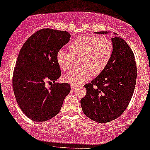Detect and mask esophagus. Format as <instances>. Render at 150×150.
<instances>
[{"mask_svg": "<svg viewBox=\"0 0 150 150\" xmlns=\"http://www.w3.org/2000/svg\"><path fill=\"white\" fill-rule=\"evenodd\" d=\"M76 88H77V86H75V85H71V89H72V90H75V89Z\"/></svg>", "mask_w": 150, "mask_h": 150, "instance_id": "obj_1", "label": "esophagus"}]
</instances>
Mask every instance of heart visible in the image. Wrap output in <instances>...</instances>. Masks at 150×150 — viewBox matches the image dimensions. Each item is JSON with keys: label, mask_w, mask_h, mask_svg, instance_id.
I'll list each match as a JSON object with an SVG mask.
<instances>
[{"label": "heart", "mask_w": 150, "mask_h": 150, "mask_svg": "<svg viewBox=\"0 0 150 150\" xmlns=\"http://www.w3.org/2000/svg\"><path fill=\"white\" fill-rule=\"evenodd\" d=\"M70 52L61 49L57 53V61L64 72L69 71L75 59H81L80 70H74L63 76L64 81L79 85L86 81L91 75L97 76L105 70L112 56L113 45L111 39L102 37H82L69 45Z\"/></svg>", "instance_id": "heart-1"}]
</instances>
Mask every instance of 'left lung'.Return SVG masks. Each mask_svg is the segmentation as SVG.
<instances>
[{"mask_svg": "<svg viewBox=\"0 0 150 150\" xmlns=\"http://www.w3.org/2000/svg\"><path fill=\"white\" fill-rule=\"evenodd\" d=\"M114 35L111 39L113 51L109 63L91 83L84 85L86 94L80 101L84 114L100 123L112 121L122 114L132 99L136 82L134 53L124 39Z\"/></svg>", "mask_w": 150, "mask_h": 150, "instance_id": "obj_1", "label": "left lung"}]
</instances>
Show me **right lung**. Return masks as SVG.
Masks as SVG:
<instances>
[{
	"mask_svg": "<svg viewBox=\"0 0 150 150\" xmlns=\"http://www.w3.org/2000/svg\"><path fill=\"white\" fill-rule=\"evenodd\" d=\"M70 37L68 32L42 29L28 38L21 49L13 73V90L21 109L31 120L44 122L55 116L70 93L69 84L55 82L61 76L57 53ZM46 82L51 84L48 88Z\"/></svg>",
	"mask_w": 150,
	"mask_h": 150,
	"instance_id": "obj_1",
	"label": "right lung"
}]
</instances>
